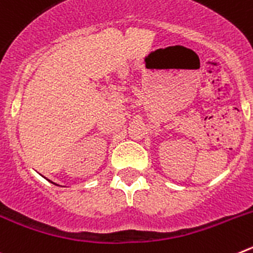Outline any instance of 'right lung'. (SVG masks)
<instances>
[{
  "label": "right lung",
  "mask_w": 253,
  "mask_h": 253,
  "mask_svg": "<svg viewBox=\"0 0 253 253\" xmlns=\"http://www.w3.org/2000/svg\"><path fill=\"white\" fill-rule=\"evenodd\" d=\"M48 181H50V180H48ZM50 182H51V184H54V185H57V184H55V182H53V181H50ZM57 186H59V185H57Z\"/></svg>",
  "instance_id": "obj_1"
}]
</instances>
